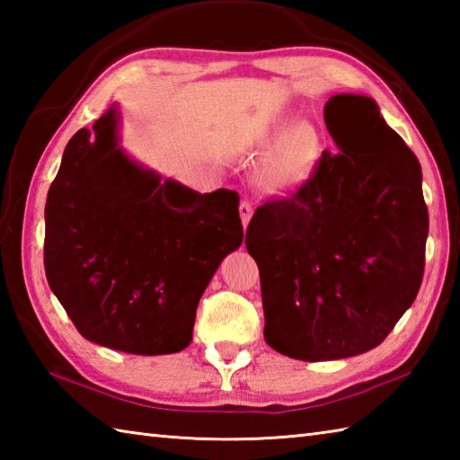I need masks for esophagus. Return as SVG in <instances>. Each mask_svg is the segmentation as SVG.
Segmentation results:
<instances>
[{"mask_svg":"<svg viewBox=\"0 0 460 460\" xmlns=\"http://www.w3.org/2000/svg\"><path fill=\"white\" fill-rule=\"evenodd\" d=\"M239 215H241V221H243V227L247 229V225H249V221H251V217H252V203L251 201H241V205H239Z\"/></svg>","mask_w":460,"mask_h":460,"instance_id":"1","label":"esophagus"}]
</instances>
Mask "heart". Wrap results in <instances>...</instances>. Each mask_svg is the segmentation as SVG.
<instances>
[{"mask_svg":"<svg viewBox=\"0 0 460 460\" xmlns=\"http://www.w3.org/2000/svg\"><path fill=\"white\" fill-rule=\"evenodd\" d=\"M262 155L261 188L272 195H290L312 180L322 158V140L314 126L296 114H282L252 138Z\"/></svg>","mask_w":460,"mask_h":460,"instance_id":"b5f03b06","label":"heart"}]
</instances>
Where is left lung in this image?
Listing matches in <instances>:
<instances>
[{"label": "left lung", "instance_id": "obj_1", "mask_svg": "<svg viewBox=\"0 0 460 460\" xmlns=\"http://www.w3.org/2000/svg\"><path fill=\"white\" fill-rule=\"evenodd\" d=\"M324 120L338 150L292 198L261 205L245 237L267 344L302 361L379 346L421 287L429 235L421 164L376 101L336 94Z\"/></svg>", "mask_w": 460, "mask_h": 460}]
</instances>
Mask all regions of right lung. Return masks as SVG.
Returning a JSON list of instances; mask_svg holds the SVG:
<instances>
[{
  "label": "right lung",
  "instance_id": "obj_1",
  "mask_svg": "<svg viewBox=\"0 0 460 460\" xmlns=\"http://www.w3.org/2000/svg\"><path fill=\"white\" fill-rule=\"evenodd\" d=\"M120 120L112 104L66 144L45 203V275L89 341L175 354L215 270L241 247L239 195L162 181L126 154Z\"/></svg>",
  "mask_w": 460,
  "mask_h": 460
}]
</instances>
